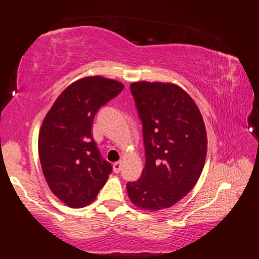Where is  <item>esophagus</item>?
Listing matches in <instances>:
<instances>
[{
	"mask_svg": "<svg viewBox=\"0 0 259 259\" xmlns=\"http://www.w3.org/2000/svg\"><path fill=\"white\" fill-rule=\"evenodd\" d=\"M121 168H122V163H121V161H116V163L113 164V169H114L115 173H118L119 171H121Z\"/></svg>",
	"mask_w": 259,
	"mask_h": 259,
	"instance_id": "34e87169",
	"label": "esophagus"
}]
</instances>
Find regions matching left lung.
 Wrapping results in <instances>:
<instances>
[{
  "mask_svg": "<svg viewBox=\"0 0 259 259\" xmlns=\"http://www.w3.org/2000/svg\"><path fill=\"white\" fill-rule=\"evenodd\" d=\"M130 91L143 125L145 166L126 191L137 207L156 211L195 186L206 160V128L195 102L177 84L140 81Z\"/></svg>",
  "mask_w": 259,
  "mask_h": 259,
  "instance_id": "obj_1",
  "label": "left lung"
}]
</instances>
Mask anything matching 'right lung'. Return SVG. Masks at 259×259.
Returning a JSON list of instances; mask_svg holds the SVG:
<instances>
[{"mask_svg":"<svg viewBox=\"0 0 259 259\" xmlns=\"http://www.w3.org/2000/svg\"><path fill=\"white\" fill-rule=\"evenodd\" d=\"M123 83L102 76L80 79L58 96L38 137L40 165L50 190L72 208L91 203L113 171L93 140L100 107L122 92Z\"/></svg>","mask_w":259,"mask_h":259,"instance_id":"obj_1","label":"right lung"}]
</instances>
